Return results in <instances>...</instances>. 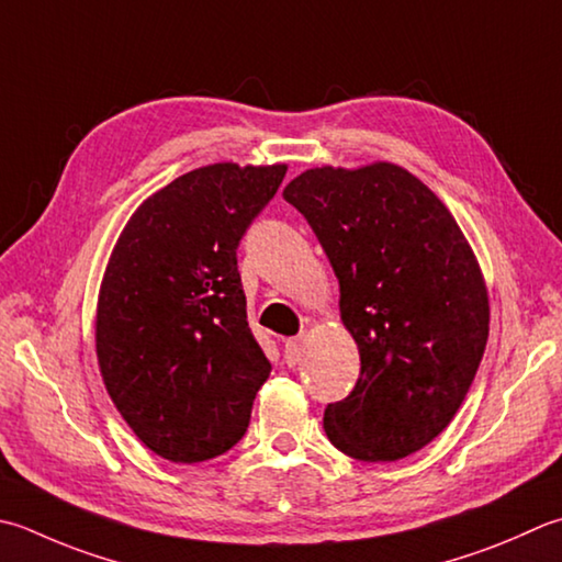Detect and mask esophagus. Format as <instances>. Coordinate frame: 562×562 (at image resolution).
Segmentation results:
<instances>
[{
  "label": "esophagus",
  "mask_w": 562,
  "mask_h": 562,
  "mask_svg": "<svg viewBox=\"0 0 562 562\" xmlns=\"http://www.w3.org/2000/svg\"><path fill=\"white\" fill-rule=\"evenodd\" d=\"M282 353H284V362H288L290 368H292V366H296V362L302 360V353H304V348H302V338L296 336V338H288V340H284Z\"/></svg>",
  "instance_id": "1"
}]
</instances>
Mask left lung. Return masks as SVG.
<instances>
[{"label": "left lung", "mask_w": 562, "mask_h": 562, "mask_svg": "<svg viewBox=\"0 0 562 562\" xmlns=\"http://www.w3.org/2000/svg\"><path fill=\"white\" fill-rule=\"evenodd\" d=\"M331 260L360 378L324 412L340 453L422 450L463 404L490 334L487 290L443 202L400 165L314 168L284 187Z\"/></svg>", "instance_id": "8db88e82"}]
</instances>
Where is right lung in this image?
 <instances>
[{"mask_svg":"<svg viewBox=\"0 0 562 562\" xmlns=\"http://www.w3.org/2000/svg\"><path fill=\"white\" fill-rule=\"evenodd\" d=\"M288 168L216 162L148 196L121 231L97 304V358L134 434L172 463L244 438L270 362L252 336L240 238Z\"/></svg>","mask_w":562,"mask_h":562,"instance_id":"add662e5","label":"right lung"}]
</instances>
